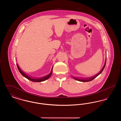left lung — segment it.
I'll list each match as a JSON object with an SVG mask.
<instances>
[{
	"label": "left lung",
	"instance_id": "1",
	"mask_svg": "<svg viewBox=\"0 0 121 121\" xmlns=\"http://www.w3.org/2000/svg\"><path fill=\"white\" fill-rule=\"evenodd\" d=\"M106 59H105V63L104 64V66L103 67V68L99 72V73H98L97 74H95L93 76H92L91 77H89V78H75V77H72L73 79H74L78 81H80V82H89V81H91L93 80L94 78H95L97 77H98V75H99L100 74H101L102 73V72H103V71L104 70V69L105 67V65H106Z\"/></svg>",
	"mask_w": 121,
	"mask_h": 121
}]
</instances>
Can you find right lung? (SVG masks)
I'll use <instances>...</instances> for the list:
<instances>
[{"label":"right lung","instance_id":"obj_1","mask_svg":"<svg viewBox=\"0 0 121 121\" xmlns=\"http://www.w3.org/2000/svg\"><path fill=\"white\" fill-rule=\"evenodd\" d=\"M17 69H18L19 72L24 77H25L27 79H29V80L31 81L34 82H41L47 80L52 75V68H53V66H52L50 73L48 75H46V76H43V77H39V78H36V77H32V76L29 75L28 74H27V73H25L21 69H20V68H19L17 63Z\"/></svg>","mask_w":121,"mask_h":121}]
</instances>
